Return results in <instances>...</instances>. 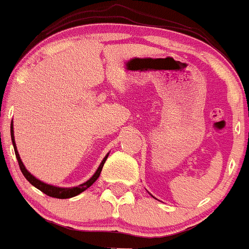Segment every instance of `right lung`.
I'll use <instances>...</instances> for the list:
<instances>
[{
	"mask_svg": "<svg viewBox=\"0 0 249 249\" xmlns=\"http://www.w3.org/2000/svg\"><path fill=\"white\" fill-rule=\"evenodd\" d=\"M10 136H12V142H13V145H14L15 155H17L18 162H19V167H20L21 172H22L23 177H25L26 179H27L28 181H30V184H32L33 186L38 188V190H40L43 193H45V195L50 196V197L59 198V199H67V198L75 197V196L80 195V193H82L83 191L87 190L88 187H90L91 185H93L94 182L96 181V179H98V178L100 177V173H101V171H103V167H104L105 162H106L107 158H108V154H107V155L104 158L103 161H101V163H100V166H99V168L96 169L95 173H94L93 177H91L89 180H87V181H86V182H83V184L78 185V186H76V187H57V186H52V185L45 184V182H43V181H40V180L36 179V178L33 177V175L31 174V173L28 172L27 169L25 168V166H23L22 161H21V159H20V156H19V153H18V150H17V145H15L14 130H13V120H12V124H10Z\"/></svg>",
	"mask_w": 249,
	"mask_h": 249,
	"instance_id": "right-lung-1",
	"label": "right lung"
}]
</instances>
